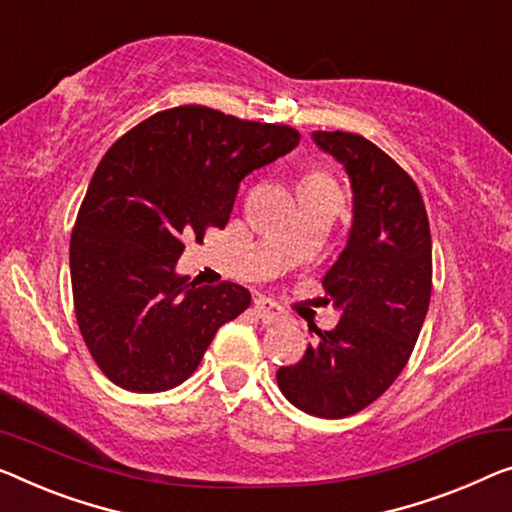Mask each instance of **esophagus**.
<instances>
[{
	"label": "esophagus",
	"mask_w": 512,
	"mask_h": 512,
	"mask_svg": "<svg viewBox=\"0 0 512 512\" xmlns=\"http://www.w3.org/2000/svg\"><path fill=\"white\" fill-rule=\"evenodd\" d=\"M253 308H255V315L262 319L264 324H278V322H285V319H287V312L271 299H257Z\"/></svg>",
	"instance_id": "obj_1"
}]
</instances>
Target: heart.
<instances>
[{
	"instance_id": "1",
	"label": "heart",
	"mask_w": 512,
	"mask_h": 512,
	"mask_svg": "<svg viewBox=\"0 0 512 512\" xmlns=\"http://www.w3.org/2000/svg\"><path fill=\"white\" fill-rule=\"evenodd\" d=\"M326 181H331L329 177H326V174H322V172H312V174H308V177H305L303 183H326Z\"/></svg>"
}]
</instances>
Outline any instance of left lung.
I'll return each mask as SVG.
<instances>
[{
	"mask_svg": "<svg viewBox=\"0 0 512 512\" xmlns=\"http://www.w3.org/2000/svg\"><path fill=\"white\" fill-rule=\"evenodd\" d=\"M354 188L347 248L326 273L342 317L296 365L278 370L285 398L310 416L345 418L388 391L407 365L432 294V236L416 181L358 133H312Z\"/></svg>",
	"mask_w": 512,
	"mask_h": 512,
	"instance_id": "obj_1",
	"label": "left lung"
}]
</instances>
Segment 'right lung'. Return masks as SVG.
I'll return each mask as SVG.
<instances>
[{"label": "right lung", "mask_w": 512, "mask_h": 512, "mask_svg": "<svg viewBox=\"0 0 512 512\" xmlns=\"http://www.w3.org/2000/svg\"><path fill=\"white\" fill-rule=\"evenodd\" d=\"M299 137L285 124L179 105L108 149L75 218L71 282L82 340L112 384L133 393L179 386L220 326L248 308L246 287H197L174 264L186 241L223 230L241 181Z\"/></svg>", "instance_id": "1"}]
</instances>
